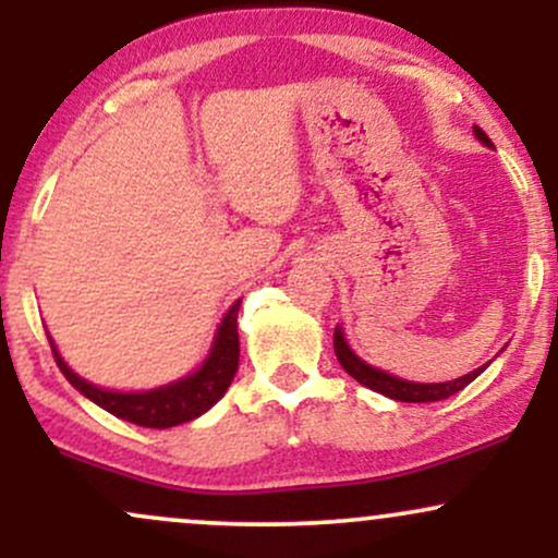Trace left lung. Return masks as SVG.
<instances>
[{
	"instance_id": "left-lung-1",
	"label": "left lung",
	"mask_w": 558,
	"mask_h": 558,
	"mask_svg": "<svg viewBox=\"0 0 558 558\" xmlns=\"http://www.w3.org/2000/svg\"><path fill=\"white\" fill-rule=\"evenodd\" d=\"M475 136H477V141H483L485 146H493L490 138L485 136L483 128L475 125ZM332 345H336V356H338V362H341V367L351 377H354L356 383H362V386L377 390V393L388 396V399L407 401V403L444 401V399H448V396L459 393V390L470 386V383L475 380V377L483 373L485 367H488V364H485V367L472 369L470 375L459 377V380H448V383H412V380H403V377L383 373V369H377V367H369L367 362L360 360V356H356L354 351H351V345L345 343L341 325H338L336 332H332Z\"/></svg>"
}]
</instances>
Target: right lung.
<instances>
[{
	"label": "right lung",
	"mask_w": 558,
	"mask_h": 558,
	"mask_svg": "<svg viewBox=\"0 0 558 558\" xmlns=\"http://www.w3.org/2000/svg\"><path fill=\"white\" fill-rule=\"evenodd\" d=\"M239 306L241 299L222 317L213 349H209V356L196 373L185 375L181 380L170 383V386L136 390V393L96 388L94 383L83 380L81 375H75L68 367L52 338H49V343H52L57 367L68 377L70 386L81 390L96 407L107 409L114 417L133 422V425L165 430V427H175L183 425V422L202 417L207 409H213L226 396L230 380H233L235 369H239Z\"/></svg>",
	"instance_id": "1"
}]
</instances>
